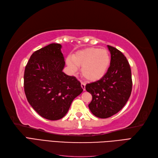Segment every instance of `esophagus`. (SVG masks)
I'll use <instances>...</instances> for the list:
<instances>
[{"mask_svg":"<svg viewBox=\"0 0 158 158\" xmlns=\"http://www.w3.org/2000/svg\"><path fill=\"white\" fill-rule=\"evenodd\" d=\"M81 86H82V89L84 91L85 90V83L83 82H81Z\"/></svg>","mask_w":158,"mask_h":158,"instance_id":"obj_1","label":"esophagus"}]
</instances>
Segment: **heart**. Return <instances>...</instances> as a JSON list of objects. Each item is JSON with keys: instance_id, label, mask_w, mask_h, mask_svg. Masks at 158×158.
Segmentation results:
<instances>
[{"instance_id": "b5f03b06", "label": "heart", "mask_w": 158, "mask_h": 158, "mask_svg": "<svg viewBox=\"0 0 158 158\" xmlns=\"http://www.w3.org/2000/svg\"><path fill=\"white\" fill-rule=\"evenodd\" d=\"M73 73L81 67V74L88 81L95 82L106 75L111 63V56L107 49L89 47L78 51L66 59Z\"/></svg>"}]
</instances>
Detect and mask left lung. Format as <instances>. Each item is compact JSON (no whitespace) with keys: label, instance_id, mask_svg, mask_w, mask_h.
<instances>
[{"label":"left lung","instance_id":"left-lung-1","mask_svg":"<svg viewBox=\"0 0 158 158\" xmlns=\"http://www.w3.org/2000/svg\"><path fill=\"white\" fill-rule=\"evenodd\" d=\"M111 53V63L102 78L85 85V89L92 95L88 105L95 117L106 118L117 113L125 106L132 92L131 70L122 52L107 45Z\"/></svg>","mask_w":158,"mask_h":158}]
</instances>
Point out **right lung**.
Instances as JSON below:
<instances>
[{
  "label": "right lung",
  "mask_w": 158,
  "mask_h": 158,
  "mask_svg": "<svg viewBox=\"0 0 158 158\" xmlns=\"http://www.w3.org/2000/svg\"><path fill=\"white\" fill-rule=\"evenodd\" d=\"M61 45L51 44L35 51L26 66L23 86L27 102L40 116L59 120L82 92L74 76L64 74Z\"/></svg>",
  "instance_id": "right-lung-1"
}]
</instances>
